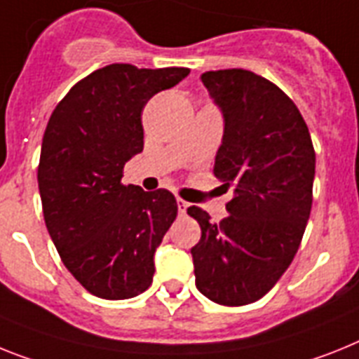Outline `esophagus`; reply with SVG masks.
Instances as JSON below:
<instances>
[{"label": "esophagus", "instance_id": "1", "mask_svg": "<svg viewBox=\"0 0 359 359\" xmlns=\"http://www.w3.org/2000/svg\"><path fill=\"white\" fill-rule=\"evenodd\" d=\"M177 206H179L180 215H184L186 210H188V206H189V203H186V201H182V198H177Z\"/></svg>", "mask_w": 359, "mask_h": 359}]
</instances>
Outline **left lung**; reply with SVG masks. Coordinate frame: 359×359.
<instances>
[{"instance_id": "obj_1", "label": "left lung", "mask_w": 359, "mask_h": 359, "mask_svg": "<svg viewBox=\"0 0 359 359\" xmlns=\"http://www.w3.org/2000/svg\"><path fill=\"white\" fill-rule=\"evenodd\" d=\"M204 87L224 118L213 175L233 186L219 224L197 206L191 248L195 285L213 303L261 299L290 266L312 208L316 153L296 104L266 78L245 69L208 71Z\"/></svg>"}]
</instances>
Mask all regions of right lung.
<instances>
[{"mask_svg":"<svg viewBox=\"0 0 359 359\" xmlns=\"http://www.w3.org/2000/svg\"><path fill=\"white\" fill-rule=\"evenodd\" d=\"M188 74L111 63L78 82L50 114L38 165L45 224L63 264L93 296L129 299L151 285L177 201L168 189L120 180L144 149V105Z\"/></svg>","mask_w":359,"mask_h":359,"instance_id":"right-lung-1","label":"right lung"}]
</instances>
